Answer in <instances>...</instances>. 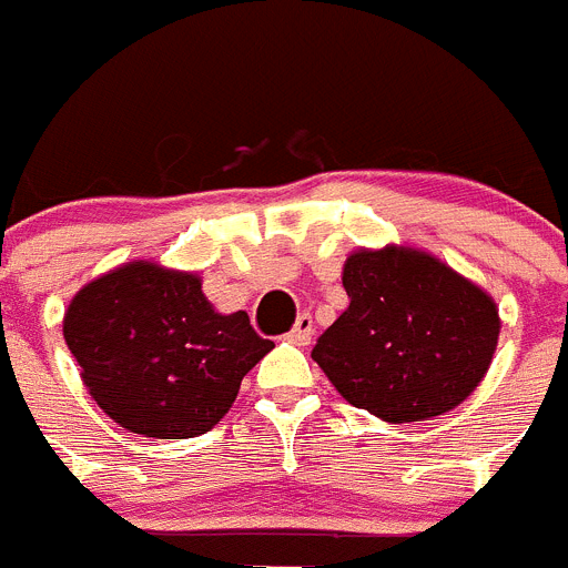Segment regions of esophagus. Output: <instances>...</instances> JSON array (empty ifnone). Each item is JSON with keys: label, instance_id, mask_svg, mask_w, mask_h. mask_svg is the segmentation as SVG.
Wrapping results in <instances>:
<instances>
[{"label": "esophagus", "instance_id": "obj_1", "mask_svg": "<svg viewBox=\"0 0 568 568\" xmlns=\"http://www.w3.org/2000/svg\"><path fill=\"white\" fill-rule=\"evenodd\" d=\"M310 338H313V318L304 313V315H298V318H295L293 329L287 333V341H290V344H295V346H307Z\"/></svg>", "mask_w": 568, "mask_h": 568}]
</instances>
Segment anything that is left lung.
Masks as SVG:
<instances>
[{
    "mask_svg": "<svg viewBox=\"0 0 568 568\" xmlns=\"http://www.w3.org/2000/svg\"><path fill=\"white\" fill-rule=\"evenodd\" d=\"M349 307L313 361L358 409L386 424L464 404L498 349V304L438 255L406 244L358 247L341 273Z\"/></svg>",
    "mask_w": 568,
    "mask_h": 568,
    "instance_id": "8db88e82",
    "label": "left lung"
}]
</instances>
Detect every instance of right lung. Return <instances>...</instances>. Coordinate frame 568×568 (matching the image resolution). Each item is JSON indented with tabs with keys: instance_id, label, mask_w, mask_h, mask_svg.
Segmentation results:
<instances>
[{
	"instance_id": "right-lung-1",
	"label": "right lung",
	"mask_w": 568,
	"mask_h": 568,
	"mask_svg": "<svg viewBox=\"0 0 568 568\" xmlns=\"http://www.w3.org/2000/svg\"><path fill=\"white\" fill-rule=\"evenodd\" d=\"M62 329L90 398L142 438L210 433L273 349L244 310L224 315L210 304L202 275L150 258L88 281Z\"/></svg>"
}]
</instances>
